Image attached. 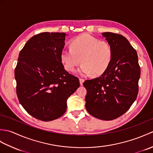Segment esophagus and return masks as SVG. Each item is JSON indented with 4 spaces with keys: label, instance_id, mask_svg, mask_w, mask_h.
Returning <instances> with one entry per match:
<instances>
[{
    "label": "esophagus",
    "instance_id": "34e87169",
    "mask_svg": "<svg viewBox=\"0 0 153 153\" xmlns=\"http://www.w3.org/2000/svg\"><path fill=\"white\" fill-rule=\"evenodd\" d=\"M84 82V79L82 78H79V83H80V85H83V83Z\"/></svg>",
    "mask_w": 153,
    "mask_h": 153
}]
</instances>
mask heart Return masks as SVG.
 <instances>
[{
	"label": "heart",
	"instance_id": "heart-1",
	"mask_svg": "<svg viewBox=\"0 0 153 153\" xmlns=\"http://www.w3.org/2000/svg\"><path fill=\"white\" fill-rule=\"evenodd\" d=\"M112 48L108 42L100 41L85 33L70 41V48L62 50L61 60L68 71H72L80 64L78 70L82 76H100L108 68L112 58Z\"/></svg>",
	"mask_w": 153,
	"mask_h": 153
}]
</instances>
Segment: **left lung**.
<instances>
[{
    "instance_id": "1",
    "label": "left lung",
    "mask_w": 153,
    "mask_h": 153,
    "mask_svg": "<svg viewBox=\"0 0 153 153\" xmlns=\"http://www.w3.org/2000/svg\"><path fill=\"white\" fill-rule=\"evenodd\" d=\"M112 48V58L101 76L86 80L85 108L91 115L112 120L123 115L137 98L141 70L137 52L122 35L105 32Z\"/></svg>"
}]
</instances>
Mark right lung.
I'll return each mask as SVG.
<instances>
[{"label": "right lung", "mask_w": 153, "mask_h": 153, "mask_svg": "<svg viewBox=\"0 0 153 153\" xmlns=\"http://www.w3.org/2000/svg\"><path fill=\"white\" fill-rule=\"evenodd\" d=\"M66 35L39 33L27 41L19 54L15 68L18 100L28 114L42 121L62 116L68 97L79 87L78 77L68 73L62 63Z\"/></svg>", "instance_id": "1"}]
</instances>
